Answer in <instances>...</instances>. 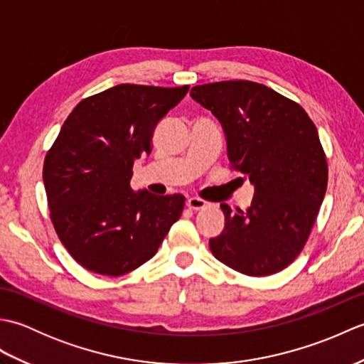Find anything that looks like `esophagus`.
<instances>
[{
  "label": "esophagus",
  "instance_id": "obj_1",
  "mask_svg": "<svg viewBox=\"0 0 364 364\" xmlns=\"http://www.w3.org/2000/svg\"><path fill=\"white\" fill-rule=\"evenodd\" d=\"M186 205H188L189 210H192V211H198V210H203V208H206V206H208V202H206V200H203V198L191 197V198H188Z\"/></svg>",
  "mask_w": 364,
  "mask_h": 364
}]
</instances>
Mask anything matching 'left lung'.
I'll return each mask as SVG.
<instances>
[{"mask_svg": "<svg viewBox=\"0 0 364 364\" xmlns=\"http://www.w3.org/2000/svg\"><path fill=\"white\" fill-rule=\"evenodd\" d=\"M192 98L222 123L231 168L255 184L242 213L227 203L213 255L249 277L280 272L310 237L327 191L328 166L310 115L264 84L231 80L196 86Z\"/></svg>", "mask_w": 364, "mask_h": 364, "instance_id": "left-lung-1", "label": "left lung"}]
</instances>
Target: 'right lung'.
I'll return each instance as SVG.
<instances>
[{
	"label": "right lung",
	"mask_w": 364,
	"mask_h": 364,
	"mask_svg": "<svg viewBox=\"0 0 364 364\" xmlns=\"http://www.w3.org/2000/svg\"><path fill=\"white\" fill-rule=\"evenodd\" d=\"M189 86L119 84L81 100L43 162L53 227L72 258L119 277L156 255L180 219L184 197L131 191L133 164L151 153L158 122Z\"/></svg>",
	"instance_id": "add662e5"
}]
</instances>
